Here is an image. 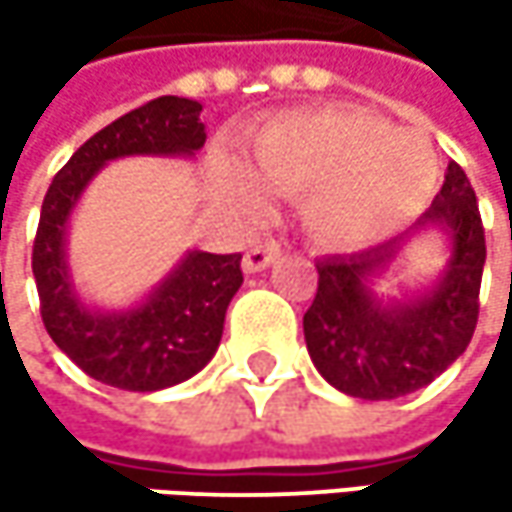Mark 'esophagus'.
I'll return each mask as SVG.
<instances>
[{
    "mask_svg": "<svg viewBox=\"0 0 512 512\" xmlns=\"http://www.w3.org/2000/svg\"><path fill=\"white\" fill-rule=\"evenodd\" d=\"M281 257V246L278 243H260V246H252L246 255H243V272H260L266 269L269 263H275Z\"/></svg>",
    "mask_w": 512,
    "mask_h": 512,
    "instance_id": "34e87169",
    "label": "esophagus"
}]
</instances>
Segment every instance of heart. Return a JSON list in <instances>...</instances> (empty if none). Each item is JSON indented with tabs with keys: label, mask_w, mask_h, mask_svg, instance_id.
Returning a JSON list of instances; mask_svg holds the SVG:
<instances>
[{
	"label": "heart",
	"mask_w": 512,
	"mask_h": 512,
	"mask_svg": "<svg viewBox=\"0 0 512 512\" xmlns=\"http://www.w3.org/2000/svg\"><path fill=\"white\" fill-rule=\"evenodd\" d=\"M216 180L260 210L266 189L305 195L302 219L329 249H361L412 222L433 198L439 156L427 136L361 109L293 112L252 142V168L219 156Z\"/></svg>",
	"instance_id": "obj_1"
}]
</instances>
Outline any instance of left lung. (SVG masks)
Returning a JSON list of instances; mask_svg holds the SVG:
<instances>
[{
	"label": "left lung",
	"mask_w": 512,
	"mask_h": 512,
	"mask_svg": "<svg viewBox=\"0 0 512 512\" xmlns=\"http://www.w3.org/2000/svg\"><path fill=\"white\" fill-rule=\"evenodd\" d=\"M424 230L446 234V269L424 291L382 297L375 281ZM483 263L477 198L465 171L451 162L442 192L406 234L367 252L317 260V296L302 317L314 367L329 385L361 400H394L430 385L474 335Z\"/></svg>",
	"instance_id": "1"
}]
</instances>
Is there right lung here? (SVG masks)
I'll return each instance as SVG.
<instances>
[{"label": "right lung", "instance_id": "add662e5", "mask_svg": "<svg viewBox=\"0 0 512 512\" xmlns=\"http://www.w3.org/2000/svg\"><path fill=\"white\" fill-rule=\"evenodd\" d=\"M207 142L201 103L156 97L94 133L47 189L32 272L55 347L91 379L121 391H159L192 379L216 356L225 311L243 284V255L186 252L154 290L121 311L88 305L70 278L67 225L103 165L124 156L192 159Z\"/></svg>", "mask_w": 512, "mask_h": 512}]
</instances>
